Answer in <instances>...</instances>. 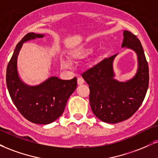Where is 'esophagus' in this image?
<instances>
[{
	"instance_id": "1",
	"label": "esophagus",
	"mask_w": 158,
	"mask_h": 158,
	"mask_svg": "<svg viewBox=\"0 0 158 158\" xmlns=\"http://www.w3.org/2000/svg\"><path fill=\"white\" fill-rule=\"evenodd\" d=\"M84 82H85V80L82 79V78L79 77V78H78V79H77V83H78V85H82Z\"/></svg>"
}]
</instances>
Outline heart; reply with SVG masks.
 <instances>
[{
	"mask_svg": "<svg viewBox=\"0 0 158 158\" xmlns=\"http://www.w3.org/2000/svg\"><path fill=\"white\" fill-rule=\"evenodd\" d=\"M92 51L93 49L90 48V47L81 46L72 51L71 54H70V56L73 59H80L85 57V56L90 54ZM61 64H62V66L63 68H67L68 67V65H69L68 62H66V61H62V62H61Z\"/></svg>",
	"mask_w": 158,
	"mask_h": 158,
	"instance_id": "b5f03b06",
	"label": "heart"
}]
</instances>
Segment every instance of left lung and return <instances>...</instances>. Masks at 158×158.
Returning <instances> with one entry per match:
<instances>
[{
	"label": "left lung",
	"instance_id": "1",
	"mask_svg": "<svg viewBox=\"0 0 158 158\" xmlns=\"http://www.w3.org/2000/svg\"><path fill=\"white\" fill-rule=\"evenodd\" d=\"M122 48L132 49L138 56V70L126 81L115 78L113 60L117 54L104 59L81 74L90 88L93 113L104 122L117 123L130 118L145 98L149 87V66L139 40L132 32L123 31Z\"/></svg>",
	"mask_w": 158,
	"mask_h": 158
}]
</instances>
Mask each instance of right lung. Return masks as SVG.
<instances>
[{
	"mask_svg": "<svg viewBox=\"0 0 158 158\" xmlns=\"http://www.w3.org/2000/svg\"><path fill=\"white\" fill-rule=\"evenodd\" d=\"M44 35L28 33L15 47L6 69V86L13 103L24 118L32 123L48 124L63 113L68 98L77 86V79L62 80L51 77L41 84L30 86L19 77L18 56L26 42Z\"/></svg>",
	"mask_w": 158,
	"mask_h": 158,
	"instance_id": "obj_1",
	"label": "right lung"
}]
</instances>
